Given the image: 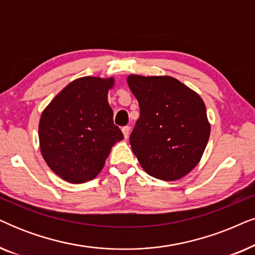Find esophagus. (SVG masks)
<instances>
[{
    "mask_svg": "<svg viewBox=\"0 0 255 255\" xmlns=\"http://www.w3.org/2000/svg\"><path fill=\"white\" fill-rule=\"evenodd\" d=\"M130 127H124L123 128H122V131H123V134H124V137L125 138H128V135H130Z\"/></svg>",
    "mask_w": 255,
    "mask_h": 255,
    "instance_id": "34e87169",
    "label": "esophagus"
}]
</instances>
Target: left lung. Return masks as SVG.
Returning a JSON list of instances; mask_svg holds the SVG:
<instances>
[{"instance_id": "left-lung-1", "label": "left lung", "mask_w": 255, "mask_h": 255, "mask_svg": "<svg viewBox=\"0 0 255 255\" xmlns=\"http://www.w3.org/2000/svg\"><path fill=\"white\" fill-rule=\"evenodd\" d=\"M128 84L140 109L130 144L141 167L165 181L186 176L200 161L210 138L204 101L170 76L130 75Z\"/></svg>"}]
</instances>
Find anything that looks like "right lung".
Masks as SVG:
<instances>
[{"instance_id": "right-lung-1", "label": "right lung", "mask_w": 255, "mask_h": 255, "mask_svg": "<svg viewBox=\"0 0 255 255\" xmlns=\"http://www.w3.org/2000/svg\"><path fill=\"white\" fill-rule=\"evenodd\" d=\"M114 84L112 77L75 79L42 112L38 125L42 156L69 183L94 179L111 147L123 139L108 102L109 89Z\"/></svg>"}]
</instances>
